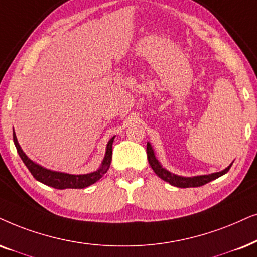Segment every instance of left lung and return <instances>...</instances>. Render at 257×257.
Here are the masks:
<instances>
[{"instance_id":"left-lung-1","label":"left lung","mask_w":257,"mask_h":257,"mask_svg":"<svg viewBox=\"0 0 257 257\" xmlns=\"http://www.w3.org/2000/svg\"><path fill=\"white\" fill-rule=\"evenodd\" d=\"M146 153H148V161L149 164L151 165L153 171H155L156 175L158 176L159 178H162L163 181L170 183V184L173 186H177V188H197V186H202L206 184V183L214 181V179L221 177V176L225 175L226 172L229 171V169L231 168L232 162L228 168L219 172L210 173V175H202V176H194V177H183V176L175 175V173L170 172L165 168H163L161 163L158 162V159L156 158L155 151H153L152 146L148 142V145H146Z\"/></svg>"}]
</instances>
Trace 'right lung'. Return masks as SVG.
<instances>
[{
  "label": "right lung",
  "instance_id": "right-lung-1",
  "mask_svg": "<svg viewBox=\"0 0 257 257\" xmlns=\"http://www.w3.org/2000/svg\"><path fill=\"white\" fill-rule=\"evenodd\" d=\"M115 136L112 137L107 143L106 146V152L104 161H102L101 165L98 170L95 171L85 173V175H71V173L66 172H59V171H53V170L46 169L43 166L39 165L38 163L33 162L31 158H28V156L23 152V150L20 146L18 138H16L15 132H13V139H14V144L18 150L19 156L21 157L22 162L25 163V165L28 168L29 171L33 175L36 181L43 183V184L52 186V188L63 190V189H84L87 186L94 184L95 182H98L102 176L107 172V170L111 165L112 161V144L114 141Z\"/></svg>",
  "mask_w": 257,
  "mask_h": 257
}]
</instances>
